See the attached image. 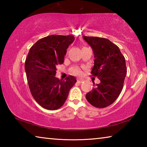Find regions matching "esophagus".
Here are the masks:
<instances>
[{
  "instance_id": "obj_1",
  "label": "esophagus",
  "mask_w": 147,
  "mask_h": 147,
  "mask_svg": "<svg viewBox=\"0 0 147 147\" xmlns=\"http://www.w3.org/2000/svg\"><path fill=\"white\" fill-rule=\"evenodd\" d=\"M84 80L83 78H77V82H78V83L83 82Z\"/></svg>"
}]
</instances>
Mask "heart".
<instances>
[{
	"instance_id": "1",
	"label": "heart",
	"mask_w": 147,
	"mask_h": 147,
	"mask_svg": "<svg viewBox=\"0 0 147 147\" xmlns=\"http://www.w3.org/2000/svg\"><path fill=\"white\" fill-rule=\"evenodd\" d=\"M72 73L74 74H81V70L78 68H73L72 69Z\"/></svg>"
}]
</instances>
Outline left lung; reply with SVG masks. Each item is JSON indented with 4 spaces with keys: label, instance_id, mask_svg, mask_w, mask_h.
<instances>
[{
    "label": "left lung",
    "instance_id": "8db88e82",
    "mask_svg": "<svg viewBox=\"0 0 147 147\" xmlns=\"http://www.w3.org/2000/svg\"><path fill=\"white\" fill-rule=\"evenodd\" d=\"M93 49L94 66L91 73L96 76L100 83L86 94L92 106L104 108L113 104L123 88L126 74L125 58L119 47L108 39L83 36Z\"/></svg>",
    "mask_w": 147,
    "mask_h": 147
}]
</instances>
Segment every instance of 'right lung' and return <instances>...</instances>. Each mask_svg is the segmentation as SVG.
Instances as JSON below:
<instances>
[{"mask_svg":"<svg viewBox=\"0 0 147 147\" xmlns=\"http://www.w3.org/2000/svg\"><path fill=\"white\" fill-rule=\"evenodd\" d=\"M73 36L51 35L32 46L25 61L24 68L32 95L39 105L55 110L63 105L76 79L69 76L65 80L55 77L56 67L64 61Z\"/></svg>","mask_w":147,"mask_h":147,"instance_id":"obj_1","label":"right lung"}]
</instances>
